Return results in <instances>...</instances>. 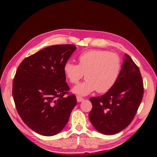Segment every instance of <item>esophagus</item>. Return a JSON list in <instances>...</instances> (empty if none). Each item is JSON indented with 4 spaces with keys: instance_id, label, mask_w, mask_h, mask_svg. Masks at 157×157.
Here are the masks:
<instances>
[{
    "instance_id": "1",
    "label": "esophagus",
    "mask_w": 157,
    "mask_h": 157,
    "mask_svg": "<svg viewBox=\"0 0 157 157\" xmlns=\"http://www.w3.org/2000/svg\"><path fill=\"white\" fill-rule=\"evenodd\" d=\"M77 100L78 102H82L84 101V99L82 98L81 97H79V96H77Z\"/></svg>"
}]
</instances>
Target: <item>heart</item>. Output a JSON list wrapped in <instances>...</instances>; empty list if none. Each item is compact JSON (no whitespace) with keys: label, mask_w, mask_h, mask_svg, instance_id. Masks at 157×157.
<instances>
[{"label":"heart","mask_w":157,"mask_h":157,"mask_svg":"<svg viewBox=\"0 0 157 157\" xmlns=\"http://www.w3.org/2000/svg\"><path fill=\"white\" fill-rule=\"evenodd\" d=\"M79 63L68 61L63 71L69 81L77 84L85 74L86 80L75 86L72 92L86 96L97 90L105 93L116 84L119 78L122 61L117 54L107 50H94L84 52L78 56Z\"/></svg>","instance_id":"1"}]
</instances>
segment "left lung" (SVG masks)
I'll return each instance as SVG.
<instances>
[{"mask_svg":"<svg viewBox=\"0 0 157 157\" xmlns=\"http://www.w3.org/2000/svg\"><path fill=\"white\" fill-rule=\"evenodd\" d=\"M144 95V84L138 67L125 54L116 84L101 96L91 98L89 119L98 132L113 135L129 125Z\"/></svg>","mask_w":157,"mask_h":157,"instance_id":"obj_1","label":"left lung"}]
</instances>
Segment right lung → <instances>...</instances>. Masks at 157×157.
Wrapping results in <instances>:
<instances>
[{
    "label": "right lung",
    "mask_w": 157,
    "mask_h": 157,
    "mask_svg": "<svg viewBox=\"0 0 157 157\" xmlns=\"http://www.w3.org/2000/svg\"><path fill=\"white\" fill-rule=\"evenodd\" d=\"M77 49L73 44L50 46L22 61L13 80L12 95L25 124L42 136L58 134L77 105L67 94L63 67Z\"/></svg>",
    "instance_id": "1"
}]
</instances>
